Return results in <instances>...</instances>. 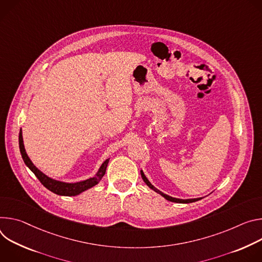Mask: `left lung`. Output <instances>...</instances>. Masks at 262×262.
<instances>
[{"mask_svg":"<svg viewBox=\"0 0 262 262\" xmlns=\"http://www.w3.org/2000/svg\"><path fill=\"white\" fill-rule=\"evenodd\" d=\"M140 175H141V178H142V180L144 181V183H146L151 189H153L154 191H156L157 193H159L160 195H162L164 199H166L167 201H170V202H175V203H185V204H187V203H192V202H196V201H199V200H201L202 198H196V199H186V200H183V199H178V198H172V196H170V195H168V194H165V193H163L162 191H160L159 189H157L154 185H152V183L148 180V178L146 177V175H144L143 173V171L140 169Z\"/></svg>","mask_w":262,"mask_h":262,"instance_id":"1","label":"left lung"}]
</instances>
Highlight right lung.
<instances>
[{"mask_svg":"<svg viewBox=\"0 0 262 262\" xmlns=\"http://www.w3.org/2000/svg\"><path fill=\"white\" fill-rule=\"evenodd\" d=\"M18 143H19V151L23 157V160L25 162V164L30 168L34 175L37 177V179L41 182V184L48 188L49 190H51L52 192L59 194V195H68V196H73V195H78L81 192L90 189L92 187H94L95 185H97L100 180L103 178V176L105 175L106 172V168L109 162V158L106 159L102 165L100 166L99 170L97 171V173L95 175V177L93 178H89L83 181H79V182H63V181H59L53 179L49 176H47L46 173H43L41 170H39L31 161V159L29 158V156L27 155V152L25 150V146H24V140H23V131L20 129L19 131V135H18Z\"/></svg>","mask_w":262,"mask_h":262,"instance_id":"right-lung-1","label":"right lung"}]
</instances>
